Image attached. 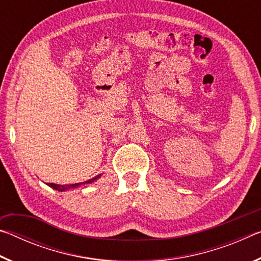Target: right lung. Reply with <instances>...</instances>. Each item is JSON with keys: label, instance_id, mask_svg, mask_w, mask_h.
Segmentation results:
<instances>
[{"label": "right lung", "instance_id": "add662e5", "mask_svg": "<svg viewBox=\"0 0 261 261\" xmlns=\"http://www.w3.org/2000/svg\"><path fill=\"white\" fill-rule=\"evenodd\" d=\"M100 176L101 175L95 176L94 178L88 179V180H86V182H84V183H74V184H65V185H60V184H54V183H47V185H48V187L53 188L54 190H57V191H61L62 192V191H65V190H69V189L78 188L79 185H82V184H90L92 182H94V180H96L98 178H100Z\"/></svg>", "mask_w": 261, "mask_h": 261}]
</instances>
